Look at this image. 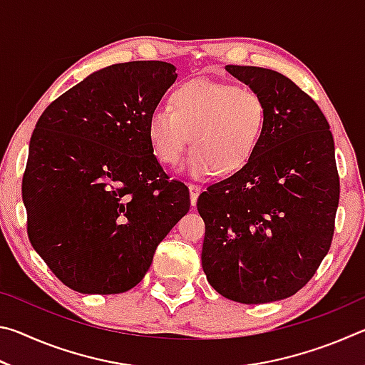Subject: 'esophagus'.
I'll return each mask as SVG.
<instances>
[{
	"mask_svg": "<svg viewBox=\"0 0 365 365\" xmlns=\"http://www.w3.org/2000/svg\"><path fill=\"white\" fill-rule=\"evenodd\" d=\"M190 201H191V206H196V201H197V196L201 193V188L197 187V185H190Z\"/></svg>",
	"mask_w": 365,
	"mask_h": 365,
	"instance_id": "obj_1",
	"label": "esophagus"
}]
</instances>
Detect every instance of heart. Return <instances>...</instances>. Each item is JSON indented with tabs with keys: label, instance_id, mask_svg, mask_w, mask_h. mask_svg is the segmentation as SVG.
Wrapping results in <instances>:
<instances>
[{
	"label": "heart",
	"instance_id": "heart-1",
	"mask_svg": "<svg viewBox=\"0 0 365 365\" xmlns=\"http://www.w3.org/2000/svg\"><path fill=\"white\" fill-rule=\"evenodd\" d=\"M265 103L248 86L195 78L170 96V110L159 108L148 120V140L160 164L180 163L188 141V174L228 175L248 164L261 141Z\"/></svg>",
	"mask_w": 365,
	"mask_h": 365
}]
</instances>
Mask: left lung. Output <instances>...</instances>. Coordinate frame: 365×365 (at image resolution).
Masks as SVG:
<instances>
[{
	"label": "left lung",
	"mask_w": 365,
	"mask_h": 365,
	"mask_svg": "<svg viewBox=\"0 0 365 365\" xmlns=\"http://www.w3.org/2000/svg\"><path fill=\"white\" fill-rule=\"evenodd\" d=\"M225 71L262 96L265 125L248 164L197 197L201 262L224 298L264 304L298 293L330 250L335 143L316 101L288 77L255 66Z\"/></svg>",
	"instance_id": "8db88e82"
}]
</instances>
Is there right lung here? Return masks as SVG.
Listing matches in <instances>:
<instances>
[{
	"mask_svg": "<svg viewBox=\"0 0 365 365\" xmlns=\"http://www.w3.org/2000/svg\"><path fill=\"white\" fill-rule=\"evenodd\" d=\"M175 78V66L163 61L104 67L36 122L22 178L29 240L78 293L138 285L188 212V188L168 180L148 140L150 115Z\"/></svg>",
	"mask_w": 365,
	"mask_h": 365,
	"instance_id": "obj_1",
	"label": "right lung"
}]
</instances>
